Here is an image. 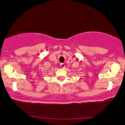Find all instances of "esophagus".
<instances>
[{
    "instance_id": "esophagus-1",
    "label": "esophagus",
    "mask_w": 125,
    "mask_h": 125,
    "mask_svg": "<svg viewBox=\"0 0 125 125\" xmlns=\"http://www.w3.org/2000/svg\"><path fill=\"white\" fill-rule=\"evenodd\" d=\"M60 65V67L61 68H64L65 67V64H63V63H61Z\"/></svg>"
}]
</instances>
